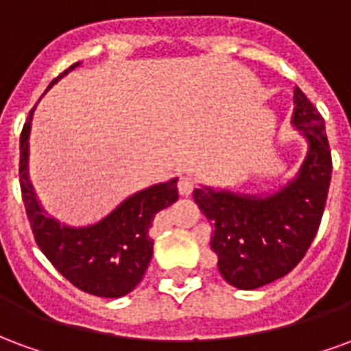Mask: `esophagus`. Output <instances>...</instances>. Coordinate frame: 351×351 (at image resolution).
<instances>
[{
    "instance_id": "34e87169",
    "label": "esophagus",
    "mask_w": 351,
    "mask_h": 351,
    "mask_svg": "<svg viewBox=\"0 0 351 351\" xmlns=\"http://www.w3.org/2000/svg\"><path fill=\"white\" fill-rule=\"evenodd\" d=\"M193 188H195V182H193L191 176H180V180H178V191H180V195H190Z\"/></svg>"
}]
</instances>
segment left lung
Segmentation results:
<instances>
[{"label": "left lung", "mask_w": 351, "mask_h": 351, "mask_svg": "<svg viewBox=\"0 0 351 351\" xmlns=\"http://www.w3.org/2000/svg\"><path fill=\"white\" fill-rule=\"evenodd\" d=\"M293 128L308 143L299 173L265 195L214 190L193 199L214 226L210 248L223 280L239 289H256L293 271L304 258L324 216L331 182V150L325 122L308 97L295 88Z\"/></svg>", "instance_id": "8db88e82"}]
</instances>
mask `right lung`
Returning <instances> with one entry per match:
<instances>
[{
  "instance_id": "add662e5",
  "label": "right lung",
  "mask_w": 351,
  "mask_h": 351,
  "mask_svg": "<svg viewBox=\"0 0 351 351\" xmlns=\"http://www.w3.org/2000/svg\"><path fill=\"white\" fill-rule=\"evenodd\" d=\"M77 65L80 64L71 65L52 80L49 88ZM32 118L34 110L20 135V190L35 243L58 272L75 287L107 299L128 295L137 287L148 269L154 250L150 239L154 216L178 199V178L133 193L97 223L86 228L65 226L47 214L29 182L27 158Z\"/></svg>"
}]
</instances>
